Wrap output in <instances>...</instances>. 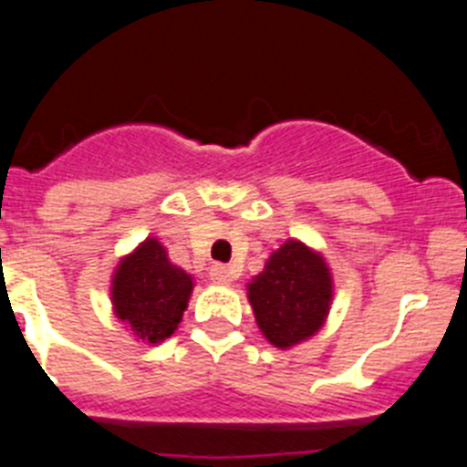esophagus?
<instances>
[{
    "label": "esophagus",
    "instance_id": "obj_1",
    "mask_svg": "<svg viewBox=\"0 0 467 467\" xmlns=\"http://www.w3.org/2000/svg\"><path fill=\"white\" fill-rule=\"evenodd\" d=\"M210 280H213L214 285H229L231 280H234V275H231L229 266H224V264H214V266H210Z\"/></svg>",
    "mask_w": 467,
    "mask_h": 467
}]
</instances>
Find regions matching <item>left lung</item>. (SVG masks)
<instances>
[{
  "label": "left lung",
  "instance_id": "left-lung-1",
  "mask_svg": "<svg viewBox=\"0 0 467 467\" xmlns=\"http://www.w3.org/2000/svg\"><path fill=\"white\" fill-rule=\"evenodd\" d=\"M259 332L280 350L316 337L327 323L334 299L329 264L299 238H287L247 283Z\"/></svg>",
  "mask_w": 467,
  "mask_h": 467
}]
</instances>
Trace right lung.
Wrapping results in <instances>:
<instances>
[{
	"mask_svg": "<svg viewBox=\"0 0 467 467\" xmlns=\"http://www.w3.org/2000/svg\"><path fill=\"white\" fill-rule=\"evenodd\" d=\"M193 285V275L168 259L166 245L147 236L114 266L111 311L135 341L156 346L182 323Z\"/></svg>",
	"mask_w": 467,
	"mask_h": 467,
	"instance_id": "1",
	"label": "right lung"
}]
</instances>
